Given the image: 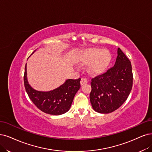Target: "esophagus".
Here are the masks:
<instances>
[{
  "mask_svg": "<svg viewBox=\"0 0 152 152\" xmlns=\"http://www.w3.org/2000/svg\"><path fill=\"white\" fill-rule=\"evenodd\" d=\"M80 83H81V86L85 85H86V84L88 83V80L86 79V78L83 77V78H81V80Z\"/></svg>",
  "mask_w": 152,
  "mask_h": 152,
  "instance_id": "obj_1",
  "label": "esophagus"
}]
</instances>
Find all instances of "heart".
<instances>
[{"label":"heart","mask_w":152,"mask_h":152,"mask_svg":"<svg viewBox=\"0 0 152 152\" xmlns=\"http://www.w3.org/2000/svg\"><path fill=\"white\" fill-rule=\"evenodd\" d=\"M111 54L108 50L91 48L83 53L80 59L81 65H89V71L91 75H98L104 72L111 61Z\"/></svg>","instance_id":"1"}]
</instances>
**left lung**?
<instances>
[{
  "instance_id": "1",
  "label": "left lung",
  "mask_w": 152,
  "mask_h": 152,
  "mask_svg": "<svg viewBox=\"0 0 152 152\" xmlns=\"http://www.w3.org/2000/svg\"><path fill=\"white\" fill-rule=\"evenodd\" d=\"M91 86L89 99L98 113H111L126 100L133 86L132 67L130 61L120 48L114 66L92 78Z\"/></svg>"
}]
</instances>
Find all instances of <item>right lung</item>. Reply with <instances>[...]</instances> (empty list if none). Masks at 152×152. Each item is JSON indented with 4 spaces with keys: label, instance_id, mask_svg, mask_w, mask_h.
Segmentation results:
<instances>
[{
    "label": "right lung",
    "instance_id": "add662e5",
    "mask_svg": "<svg viewBox=\"0 0 152 152\" xmlns=\"http://www.w3.org/2000/svg\"><path fill=\"white\" fill-rule=\"evenodd\" d=\"M26 64L24 75V86L28 96L37 108L53 115H60L69 111L75 94L81 87V78L67 80L64 84L52 91H37L27 81Z\"/></svg>",
    "mask_w": 152,
    "mask_h": 152
}]
</instances>
